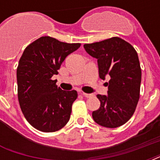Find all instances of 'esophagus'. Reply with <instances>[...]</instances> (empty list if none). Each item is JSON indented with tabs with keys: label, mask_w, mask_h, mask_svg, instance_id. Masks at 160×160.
<instances>
[{
	"label": "esophagus",
	"mask_w": 160,
	"mask_h": 160,
	"mask_svg": "<svg viewBox=\"0 0 160 160\" xmlns=\"http://www.w3.org/2000/svg\"><path fill=\"white\" fill-rule=\"evenodd\" d=\"M81 95H83V96H85V97H86V98H90V97H91V96H92V95H91V94H86V93H81Z\"/></svg>",
	"instance_id": "obj_1"
}]
</instances>
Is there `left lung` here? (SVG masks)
Here are the masks:
<instances>
[{
	"instance_id": "left-lung-1",
	"label": "left lung",
	"mask_w": 160,
	"mask_h": 160,
	"mask_svg": "<svg viewBox=\"0 0 160 160\" xmlns=\"http://www.w3.org/2000/svg\"><path fill=\"white\" fill-rule=\"evenodd\" d=\"M84 47L97 59L100 79L109 78L108 95H97L100 106L93 111V119L106 128L121 126L134 114L139 100L141 68L138 54L119 37L85 44Z\"/></svg>"
}]
</instances>
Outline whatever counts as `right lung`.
<instances>
[{
	"label": "right lung",
	"instance_id": "obj_1",
	"mask_svg": "<svg viewBox=\"0 0 160 160\" xmlns=\"http://www.w3.org/2000/svg\"><path fill=\"white\" fill-rule=\"evenodd\" d=\"M80 46V43L41 36L25 49L19 60V104L26 120L40 131H57L70 119L77 91L62 90L56 85L57 80L51 78L57 75L65 57Z\"/></svg>",
	"mask_w": 160,
	"mask_h": 160
}]
</instances>
